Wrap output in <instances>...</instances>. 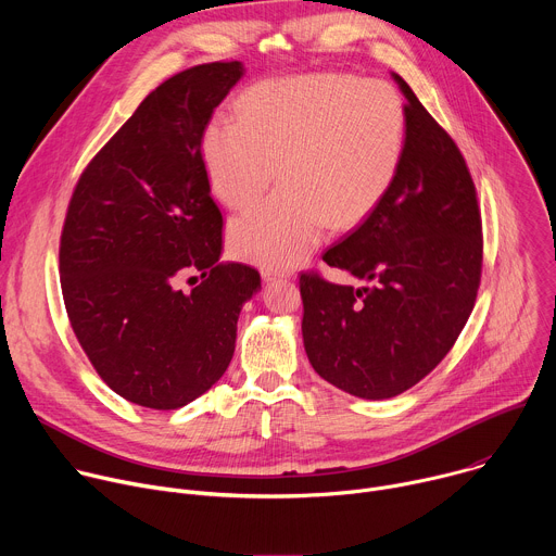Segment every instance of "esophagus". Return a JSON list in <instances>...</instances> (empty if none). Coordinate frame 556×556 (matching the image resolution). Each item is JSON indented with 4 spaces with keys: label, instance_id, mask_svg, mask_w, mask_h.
Wrapping results in <instances>:
<instances>
[{
    "label": "esophagus",
    "instance_id": "34e87169",
    "mask_svg": "<svg viewBox=\"0 0 556 556\" xmlns=\"http://www.w3.org/2000/svg\"><path fill=\"white\" fill-rule=\"evenodd\" d=\"M262 275H264V279H266V281H273V279H277V277H286V279H290V275H283V273H273V270H264Z\"/></svg>",
    "mask_w": 556,
    "mask_h": 556
}]
</instances>
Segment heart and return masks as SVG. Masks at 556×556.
I'll list each match as a JSON object with an SVG mask.
<instances>
[{
    "mask_svg": "<svg viewBox=\"0 0 556 556\" xmlns=\"http://www.w3.org/2000/svg\"><path fill=\"white\" fill-rule=\"evenodd\" d=\"M407 114L387 84L352 74H305L257 84L237 101V121L215 116L202 136L213 195L244 208L228 224V249L268 270L301 264L328 226L361 224L401 169Z\"/></svg>",
    "mask_w": 556,
    "mask_h": 556,
    "instance_id": "obj_1",
    "label": "heart"
}]
</instances>
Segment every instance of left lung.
<instances>
[{
  "instance_id": "8db88e82",
  "label": "left lung",
  "mask_w": 556,
  "mask_h": 556,
  "mask_svg": "<svg viewBox=\"0 0 556 556\" xmlns=\"http://www.w3.org/2000/svg\"><path fill=\"white\" fill-rule=\"evenodd\" d=\"M391 76L407 99L401 169L367 219L324 255L363 283L299 279L309 365L365 401L407 391L448 354L482 275V219L464 157L405 78Z\"/></svg>"
}]
</instances>
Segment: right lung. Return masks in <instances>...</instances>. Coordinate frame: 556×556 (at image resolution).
Instances as JSON below:
<instances>
[{
    "label": "right lung",
    "mask_w": 556,
    "mask_h": 556,
    "mask_svg": "<svg viewBox=\"0 0 556 556\" xmlns=\"http://www.w3.org/2000/svg\"><path fill=\"white\" fill-rule=\"evenodd\" d=\"M242 61L157 86L94 155L72 193L59 273L72 330L125 401L178 409L226 371L260 273L224 264L202 136ZM195 282L191 291L181 283Z\"/></svg>",
    "instance_id": "1"
}]
</instances>
